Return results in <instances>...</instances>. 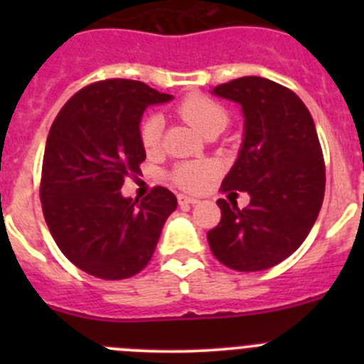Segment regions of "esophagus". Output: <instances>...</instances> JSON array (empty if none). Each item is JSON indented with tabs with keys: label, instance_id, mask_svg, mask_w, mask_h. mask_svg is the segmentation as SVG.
<instances>
[{
	"label": "esophagus",
	"instance_id": "obj_1",
	"mask_svg": "<svg viewBox=\"0 0 364 364\" xmlns=\"http://www.w3.org/2000/svg\"><path fill=\"white\" fill-rule=\"evenodd\" d=\"M178 204L184 208V205H193V204H197L198 198H193V197H188V195H178Z\"/></svg>",
	"mask_w": 364,
	"mask_h": 364
}]
</instances>
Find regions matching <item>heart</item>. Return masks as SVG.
<instances>
[{
    "instance_id": "obj_1",
    "label": "heart",
    "mask_w": 364,
    "mask_h": 364,
    "mask_svg": "<svg viewBox=\"0 0 364 364\" xmlns=\"http://www.w3.org/2000/svg\"><path fill=\"white\" fill-rule=\"evenodd\" d=\"M175 112L182 120L197 127L204 136L211 133H220L228 125V111L218 102L202 95H189L176 104ZM164 122L159 114H149L140 124V142L147 153L159 151L162 144ZM213 176V166L208 162H180L171 169L169 178L178 188L188 191H197Z\"/></svg>"
}]
</instances>
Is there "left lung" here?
I'll list each match as a JSON object with an SVG mask.
<instances>
[{"instance_id":"left-lung-1","label":"left lung","mask_w":364,"mask_h":364,"mask_svg":"<svg viewBox=\"0 0 364 364\" xmlns=\"http://www.w3.org/2000/svg\"><path fill=\"white\" fill-rule=\"evenodd\" d=\"M242 105L244 144L222 193H250V205L218 198L220 222L208 231L213 255L237 272L279 264L304 242L324 198V159L314 118L288 87L244 76L215 87ZM237 195V193H231Z\"/></svg>"}]
</instances>
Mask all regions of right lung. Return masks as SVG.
<instances>
[{"label":"right lung","mask_w":364,"mask_h":364,"mask_svg":"<svg viewBox=\"0 0 364 364\" xmlns=\"http://www.w3.org/2000/svg\"><path fill=\"white\" fill-rule=\"evenodd\" d=\"M169 100L136 80H102L69 98L50 125L40 182L43 217L63 255L89 275L122 281L142 272L176 210V197L162 186L140 202L120 193L146 160L144 111Z\"/></svg>","instance_id":"obj_1"}]
</instances>
